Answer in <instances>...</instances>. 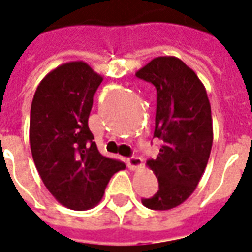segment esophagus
Wrapping results in <instances>:
<instances>
[{
    "mask_svg": "<svg viewBox=\"0 0 252 252\" xmlns=\"http://www.w3.org/2000/svg\"><path fill=\"white\" fill-rule=\"evenodd\" d=\"M142 165H144V161H142L141 157H135V156H133V157L127 158V166L131 169V170H138V169L142 168Z\"/></svg>",
    "mask_w": 252,
    "mask_h": 252,
    "instance_id": "34e87169",
    "label": "esophagus"
}]
</instances>
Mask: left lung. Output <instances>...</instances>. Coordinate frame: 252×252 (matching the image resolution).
Returning <instances> with one entry per match:
<instances>
[{"mask_svg":"<svg viewBox=\"0 0 252 252\" xmlns=\"http://www.w3.org/2000/svg\"><path fill=\"white\" fill-rule=\"evenodd\" d=\"M135 76L157 90L154 138L162 141L156 159L146 165L158 179V190L142 199L146 208L166 211L193 193L214 141L207 91L193 69L174 56H159Z\"/></svg>","mask_w":252,"mask_h":252,"instance_id":"obj_1","label":"left lung"}]
</instances>
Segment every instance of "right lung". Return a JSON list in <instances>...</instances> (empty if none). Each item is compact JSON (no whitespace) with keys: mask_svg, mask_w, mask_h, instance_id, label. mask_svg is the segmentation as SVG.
Instances as JSON below:
<instances>
[{"mask_svg":"<svg viewBox=\"0 0 252 252\" xmlns=\"http://www.w3.org/2000/svg\"><path fill=\"white\" fill-rule=\"evenodd\" d=\"M103 78L84 62L62 64L40 82L31 107L29 142L44 185L75 211L102 200L124 162L99 153L88 127L94 95Z\"/></svg>","mask_w":252,"mask_h":252,"instance_id":"obj_1","label":"right lung"}]
</instances>
